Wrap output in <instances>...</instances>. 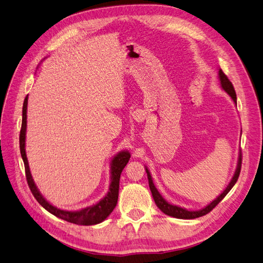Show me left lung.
<instances>
[{
  "instance_id": "obj_1",
  "label": "left lung",
  "mask_w": 263,
  "mask_h": 263,
  "mask_svg": "<svg viewBox=\"0 0 263 263\" xmlns=\"http://www.w3.org/2000/svg\"><path fill=\"white\" fill-rule=\"evenodd\" d=\"M218 74H219V80H220V84L222 86V89H224L230 97H232V99L234 100V102L236 103L237 102V98H236V92H235V89H234V85L233 83L230 82L229 79L227 78V76L222 72V70L219 69L218 71ZM241 162H242V154L240 151L239 154V159H238V164H237V169H236V172L234 174V177L232 179V181H230V183L228 184V186L226 187V190L222 192L216 200H214L210 205L206 206L205 209L201 210V211H195V212H192V211H186L184 209L182 208H179V206H176V205H172V204H169L166 201L163 200V197L159 194L158 190L156 189V186L154 185V182H153V179H151V176L149 171L146 169V172H147V177H148V182H149V187H150V191H151V194H153V197L154 200L156 202V205L159 208V210H161L164 214L169 215V216H172V217H176V218H182V219H194V218H197V217H201V216H204V215L209 214L214 208H216V205L224 198L227 193L229 192L230 190H232V187L235 185V183L237 182L238 178H239V174H240V170H241Z\"/></svg>"
}]
</instances>
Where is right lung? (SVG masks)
<instances>
[{"label":"right lung","mask_w":263,"mask_h":263,"mask_svg":"<svg viewBox=\"0 0 263 263\" xmlns=\"http://www.w3.org/2000/svg\"><path fill=\"white\" fill-rule=\"evenodd\" d=\"M27 100L26 97L24 100L23 104V119H22V127L20 133V149L21 155L24 161V165H25V176L28 183V186L30 189V192L33 193L34 197L37 200V202L41 204L45 210L51 213L54 216H57L63 220H67L69 222H73L77 225H83V226H90L99 224V222L104 220L108 215L113 212L115 206L117 204L118 200V190H119V178H121V173L127 162L129 161L130 155L127 151H122L112 160V182H110L109 192L108 194L101 200L98 204H95L90 208H86L84 210H81L79 212H68L62 211L57 208H54L51 204L47 202L45 198L39 193L37 190L35 183L33 181V178L30 176L28 161L26 158L25 153V134H26V110H27Z\"/></svg>","instance_id":"obj_1"}]
</instances>
